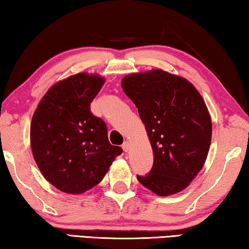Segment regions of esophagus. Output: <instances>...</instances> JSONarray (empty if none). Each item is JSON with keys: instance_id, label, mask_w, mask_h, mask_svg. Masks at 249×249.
<instances>
[{"instance_id": "obj_1", "label": "esophagus", "mask_w": 249, "mask_h": 249, "mask_svg": "<svg viewBox=\"0 0 249 249\" xmlns=\"http://www.w3.org/2000/svg\"><path fill=\"white\" fill-rule=\"evenodd\" d=\"M122 149H124L125 152H128L130 150V142H129V141H124V144H122Z\"/></svg>"}]
</instances>
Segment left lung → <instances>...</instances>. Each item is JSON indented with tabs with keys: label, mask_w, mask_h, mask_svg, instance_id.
I'll return each instance as SVG.
<instances>
[{
	"label": "left lung",
	"mask_w": 249,
	"mask_h": 249,
	"mask_svg": "<svg viewBox=\"0 0 249 249\" xmlns=\"http://www.w3.org/2000/svg\"><path fill=\"white\" fill-rule=\"evenodd\" d=\"M121 87L138 108L155 157L150 173L138 180L161 197L187 188L212 141V118L200 93L187 79L160 69L125 75Z\"/></svg>",
	"instance_id": "1"
}]
</instances>
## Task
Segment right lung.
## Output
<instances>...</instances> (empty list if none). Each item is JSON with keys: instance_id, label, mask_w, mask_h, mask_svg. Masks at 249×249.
I'll return each instance as SVG.
<instances>
[{"instance_id": "obj_1", "label": "right lung", "mask_w": 249, "mask_h": 249, "mask_svg": "<svg viewBox=\"0 0 249 249\" xmlns=\"http://www.w3.org/2000/svg\"><path fill=\"white\" fill-rule=\"evenodd\" d=\"M105 81L87 72L68 76L50 88L33 113V158L43 177L63 193L93 188L122 154L109 142L105 121L90 111Z\"/></svg>"}]
</instances>
